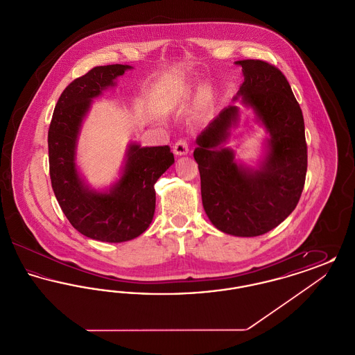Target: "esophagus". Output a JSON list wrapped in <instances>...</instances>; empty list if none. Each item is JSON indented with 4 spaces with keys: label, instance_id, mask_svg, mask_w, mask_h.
<instances>
[{
    "label": "esophagus",
    "instance_id": "34e87169",
    "mask_svg": "<svg viewBox=\"0 0 355 355\" xmlns=\"http://www.w3.org/2000/svg\"><path fill=\"white\" fill-rule=\"evenodd\" d=\"M173 152L175 155H185L189 152V145H187V141L185 138H180L174 146H173Z\"/></svg>",
    "mask_w": 355,
    "mask_h": 355
}]
</instances>
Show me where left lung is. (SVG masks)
<instances>
[{"label": "left lung", "instance_id": "1", "mask_svg": "<svg viewBox=\"0 0 355 355\" xmlns=\"http://www.w3.org/2000/svg\"><path fill=\"white\" fill-rule=\"evenodd\" d=\"M236 64L245 81L234 100L241 97L266 128L268 153L252 169L236 164L233 150L218 148L238 119V107L230 105L197 137L193 155L210 222L226 234L262 236L286 220L301 198L307 170L304 116L279 69L261 60Z\"/></svg>", "mask_w": 355, "mask_h": 355}]
</instances>
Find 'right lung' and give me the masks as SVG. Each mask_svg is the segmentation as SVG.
I'll list each match as a JSON object with an SVG mask.
<instances>
[{
  "mask_svg": "<svg viewBox=\"0 0 355 355\" xmlns=\"http://www.w3.org/2000/svg\"><path fill=\"white\" fill-rule=\"evenodd\" d=\"M129 65L89 70L65 87L54 107L49 133V171L53 191L71 226L102 242H125L141 236L152 223L157 180L174 164L166 146L142 148L130 144L122 175L109 191L85 185L76 166V146L92 100L114 86Z\"/></svg>",
  "mask_w": 355,
  "mask_h": 355,
  "instance_id": "add662e5",
  "label": "right lung"
}]
</instances>
